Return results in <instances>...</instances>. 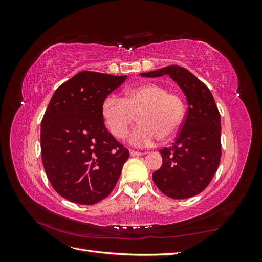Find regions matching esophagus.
Listing matches in <instances>:
<instances>
[{
  "mask_svg": "<svg viewBox=\"0 0 262 262\" xmlns=\"http://www.w3.org/2000/svg\"><path fill=\"white\" fill-rule=\"evenodd\" d=\"M130 155L131 156H142V155H144V153H142V152H137V150H130Z\"/></svg>",
  "mask_w": 262,
  "mask_h": 262,
  "instance_id": "esophagus-1",
  "label": "esophagus"
}]
</instances>
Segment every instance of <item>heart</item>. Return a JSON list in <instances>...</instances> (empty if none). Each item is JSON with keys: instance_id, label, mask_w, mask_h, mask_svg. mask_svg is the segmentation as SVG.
Here are the masks:
<instances>
[{"instance_id": "heart-1", "label": "heart", "mask_w": 262, "mask_h": 262, "mask_svg": "<svg viewBox=\"0 0 262 262\" xmlns=\"http://www.w3.org/2000/svg\"><path fill=\"white\" fill-rule=\"evenodd\" d=\"M138 114L139 124L126 141L136 147L154 146L158 141L169 140L178 132L185 115L184 100L167 93L162 85L145 83L130 87L125 97L108 95L102 101L101 117L109 132L122 139Z\"/></svg>"}]
</instances>
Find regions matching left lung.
<instances>
[{
	"label": "left lung",
	"mask_w": 262,
	"mask_h": 262,
	"mask_svg": "<svg viewBox=\"0 0 262 262\" xmlns=\"http://www.w3.org/2000/svg\"><path fill=\"white\" fill-rule=\"evenodd\" d=\"M141 76L169 75L184 92L188 112L181 130L170 147L160 150L162 167L153 172V181L172 199H187L209 186L221 160V116L213 95L190 71L169 66Z\"/></svg>",
	"instance_id": "8db88e82"
}]
</instances>
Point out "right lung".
<instances>
[{"label": "right lung", "instance_id": "right-lung-1", "mask_svg": "<svg viewBox=\"0 0 262 262\" xmlns=\"http://www.w3.org/2000/svg\"><path fill=\"white\" fill-rule=\"evenodd\" d=\"M126 78L82 71L60 85L41 122L42 164L53 189L77 204L113 191L129 150L106 129L101 105Z\"/></svg>", "mask_w": 262, "mask_h": 262}]
</instances>
